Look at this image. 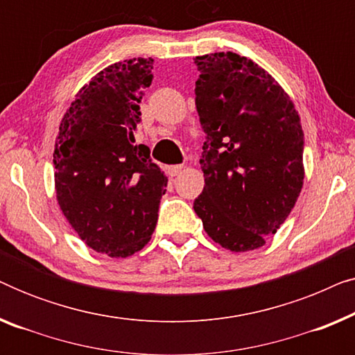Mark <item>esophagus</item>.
Instances as JSON below:
<instances>
[{
  "label": "esophagus",
  "mask_w": 355,
  "mask_h": 355,
  "mask_svg": "<svg viewBox=\"0 0 355 355\" xmlns=\"http://www.w3.org/2000/svg\"><path fill=\"white\" fill-rule=\"evenodd\" d=\"M182 164H174V166H168L169 176H178V174L182 173Z\"/></svg>",
  "instance_id": "obj_1"
}]
</instances>
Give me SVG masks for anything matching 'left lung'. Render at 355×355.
<instances>
[{
	"label": "left lung",
	"mask_w": 355,
	"mask_h": 355,
	"mask_svg": "<svg viewBox=\"0 0 355 355\" xmlns=\"http://www.w3.org/2000/svg\"><path fill=\"white\" fill-rule=\"evenodd\" d=\"M196 105L207 140L205 187L193 202L203 230L231 252L265 245L304 184V130L283 87L232 51L197 56Z\"/></svg>",
	"instance_id": "1"
}]
</instances>
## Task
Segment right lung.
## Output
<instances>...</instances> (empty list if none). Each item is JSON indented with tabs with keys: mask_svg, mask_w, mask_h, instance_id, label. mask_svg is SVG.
Here are the masks:
<instances>
[{
	"mask_svg": "<svg viewBox=\"0 0 355 355\" xmlns=\"http://www.w3.org/2000/svg\"><path fill=\"white\" fill-rule=\"evenodd\" d=\"M153 60L132 58L100 71L77 92L56 135L55 189L62 215L90 249L111 259L152 239L168 179L135 145Z\"/></svg>",
	"mask_w": 355,
	"mask_h": 355,
	"instance_id": "obj_1",
	"label": "right lung"
}]
</instances>
